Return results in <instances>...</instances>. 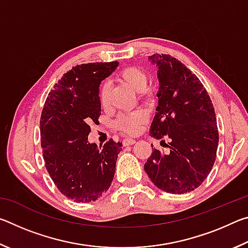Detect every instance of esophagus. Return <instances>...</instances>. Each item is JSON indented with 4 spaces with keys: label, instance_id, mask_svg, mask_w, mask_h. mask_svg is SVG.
Here are the masks:
<instances>
[{
    "label": "esophagus",
    "instance_id": "34e87169",
    "mask_svg": "<svg viewBox=\"0 0 248 248\" xmlns=\"http://www.w3.org/2000/svg\"><path fill=\"white\" fill-rule=\"evenodd\" d=\"M136 143V140L131 139V138H127V139H124L123 140V144L125 146V145H130V144H134Z\"/></svg>",
    "mask_w": 248,
    "mask_h": 248
}]
</instances>
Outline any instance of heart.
Returning <instances> with one entry per match:
<instances>
[{"mask_svg": "<svg viewBox=\"0 0 248 248\" xmlns=\"http://www.w3.org/2000/svg\"><path fill=\"white\" fill-rule=\"evenodd\" d=\"M119 78L125 84H128L130 87H132L134 91L142 92V93H144L149 81L146 73L138 66H128V68L120 71ZM109 89L110 87H109L108 82H103L100 84L98 97L103 106L108 103ZM146 118H148V115H146L145 111L141 110V109H137V110L130 112L119 114L115 119L114 124L120 132L132 136V134H136L140 131L142 124L145 123Z\"/></svg>", "mask_w": 248, "mask_h": 248, "instance_id": "obj_1", "label": "heart"}]
</instances>
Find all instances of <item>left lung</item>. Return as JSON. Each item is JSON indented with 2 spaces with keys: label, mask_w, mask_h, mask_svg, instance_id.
Wrapping results in <instances>:
<instances>
[{
  "label": "left lung",
  "mask_w": 248,
  "mask_h": 248,
  "mask_svg": "<svg viewBox=\"0 0 248 248\" xmlns=\"http://www.w3.org/2000/svg\"><path fill=\"white\" fill-rule=\"evenodd\" d=\"M158 66V106L151 136L169 139V152L154 149L144 170L155 186L170 194L198 188L216 162L219 131L215 107L202 83L170 54L150 56ZM153 149V148H152Z\"/></svg>",
  "instance_id": "left-lung-1"
}]
</instances>
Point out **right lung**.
Wrapping results in <instances>:
<instances>
[{
	"instance_id": "add662e5",
	"label": "right lung",
	"mask_w": 248,
	"mask_h": 248,
	"mask_svg": "<svg viewBox=\"0 0 248 248\" xmlns=\"http://www.w3.org/2000/svg\"><path fill=\"white\" fill-rule=\"evenodd\" d=\"M118 62L72 66L50 92L40 117L45 166L59 191L75 202L102 197L114 179L120 142L112 139L98 149L89 143L90 124L100 116L98 86Z\"/></svg>"
}]
</instances>
